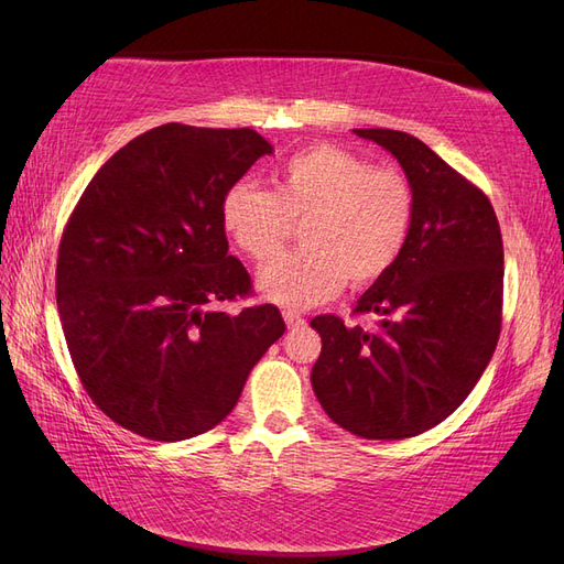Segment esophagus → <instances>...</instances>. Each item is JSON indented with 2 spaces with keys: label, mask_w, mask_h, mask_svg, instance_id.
<instances>
[{
  "label": "esophagus",
  "mask_w": 564,
  "mask_h": 564,
  "mask_svg": "<svg viewBox=\"0 0 564 564\" xmlns=\"http://www.w3.org/2000/svg\"><path fill=\"white\" fill-rule=\"evenodd\" d=\"M282 317H284L289 329H296V327H301V324H303V317L299 313H294V311H284Z\"/></svg>",
  "instance_id": "1"
}]
</instances>
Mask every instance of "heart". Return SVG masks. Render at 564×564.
I'll list each match as a JSON object with an SVG mask.
<instances>
[{
	"instance_id": "obj_1",
	"label": "heart",
	"mask_w": 564,
	"mask_h": 564,
	"mask_svg": "<svg viewBox=\"0 0 564 564\" xmlns=\"http://www.w3.org/2000/svg\"><path fill=\"white\" fill-rule=\"evenodd\" d=\"M272 185L235 183L220 207L226 232L253 261L270 259L303 224V249L278 256L256 275L270 303L311 308L336 296L346 280L367 286L398 263L414 224L412 183L398 169L319 143L282 162Z\"/></svg>"
}]
</instances>
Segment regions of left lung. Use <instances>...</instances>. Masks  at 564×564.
Wrapping results in <instances>:
<instances>
[{
	"label": "left lung",
	"instance_id": "left-lung-1",
	"mask_svg": "<svg viewBox=\"0 0 564 564\" xmlns=\"http://www.w3.org/2000/svg\"><path fill=\"white\" fill-rule=\"evenodd\" d=\"M402 166L414 191L409 240L355 305L377 332L317 315L313 390L340 429L367 440L414 437L445 421L480 381L501 334L503 242L487 195L416 135L352 129Z\"/></svg>",
	"mask_w": 564,
	"mask_h": 564
}]
</instances>
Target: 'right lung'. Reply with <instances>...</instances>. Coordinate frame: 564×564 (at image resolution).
<instances>
[{"mask_svg":"<svg viewBox=\"0 0 564 564\" xmlns=\"http://www.w3.org/2000/svg\"><path fill=\"white\" fill-rule=\"evenodd\" d=\"M272 145L253 129L162 124L98 169L58 247L56 303L84 390L122 429L158 442L212 431L284 334L275 305L228 256L220 207Z\"/></svg>","mask_w":564,"mask_h":564,"instance_id":"add662e5","label":"right lung"}]
</instances>
